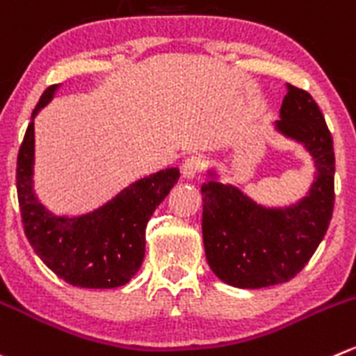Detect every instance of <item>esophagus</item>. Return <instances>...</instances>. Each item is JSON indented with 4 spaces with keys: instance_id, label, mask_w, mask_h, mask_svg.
I'll return each mask as SVG.
<instances>
[{
    "instance_id": "1",
    "label": "esophagus",
    "mask_w": 356,
    "mask_h": 356,
    "mask_svg": "<svg viewBox=\"0 0 356 356\" xmlns=\"http://www.w3.org/2000/svg\"><path fill=\"white\" fill-rule=\"evenodd\" d=\"M203 167L202 156H188L181 165V174L184 179H193Z\"/></svg>"
}]
</instances>
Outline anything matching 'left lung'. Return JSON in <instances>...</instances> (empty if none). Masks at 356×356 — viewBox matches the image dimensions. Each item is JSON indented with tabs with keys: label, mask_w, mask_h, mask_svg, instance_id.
I'll return each instance as SVG.
<instances>
[{
	"label": "left lung",
	"mask_w": 356,
	"mask_h": 356,
	"mask_svg": "<svg viewBox=\"0 0 356 356\" xmlns=\"http://www.w3.org/2000/svg\"><path fill=\"white\" fill-rule=\"evenodd\" d=\"M275 130L302 144L315 163L312 188L287 207H264L240 188L216 181L202 186L203 245L219 280L238 289L285 284L308 264L329 229L334 210L332 136L315 99L287 85Z\"/></svg>",
	"instance_id": "left-lung-1"
}]
</instances>
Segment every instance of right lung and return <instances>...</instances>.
I'll use <instances>...</instances> for the list:
<instances>
[{
  "instance_id": "obj_1",
  "label": "right lung",
  "mask_w": 356,
  "mask_h": 356,
  "mask_svg": "<svg viewBox=\"0 0 356 356\" xmlns=\"http://www.w3.org/2000/svg\"><path fill=\"white\" fill-rule=\"evenodd\" d=\"M48 86L31 115L17 156V195L26 236L38 257L74 287L115 289L139 271L146 250V226L179 181V168L151 174L83 216H55L34 191V118L54 99Z\"/></svg>"
}]
</instances>
